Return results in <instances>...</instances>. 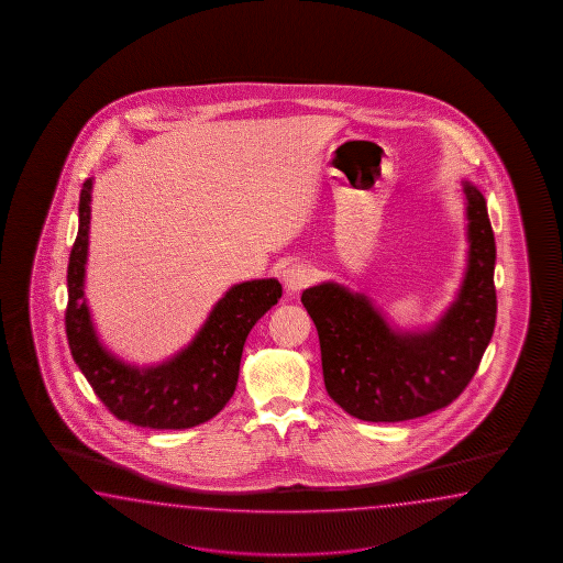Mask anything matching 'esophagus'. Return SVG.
I'll use <instances>...</instances> for the list:
<instances>
[{
    "instance_id": "obj_1",
    "label": "esophagus",
    "mask_w": 563,
    "mask_h": 563,
    "mask_svg": "<svg viewBox=\"0 0 563 563\" xmlns=\"http://www.w3.org/2000/svg\"><path fill=\"white\" fill-rule=\"evenodd\" d=\"M316 279V274L310 265L294 264L284 272V286L289 294H298L299 289L311 286Z\"/></svg>"
}]
</instances>
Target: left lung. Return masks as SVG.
I'll list each match as a JSON object with an SVG mask.
<instances>
[{"instance_id":"left-lung-1","label":"left lung","mask_w":563,"mask_h":563,"mask_svg":"<svg viewBox=\"0 0 563 563\" xmlns=\"http://www.w3.org/2000/svg\"><path fill=\"white\" fill-rule=\"evenodd\" d=\"M468 269L461 294L429 332L396 334L371 301L338 284L306 289L320 335L323 383L347 415L398 422L449 407L477 372L497 318L495 235L483 195L465 183Z\"/></svg>"}]
</instances>
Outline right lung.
I'll use <instances>...</instances> for the list:
<instances>
[{
	"label": "right lung",
	"instance_id": "add662e5",
	"mask_svg": "<svg viewBox=\"0 0 563 563\" xmlns=\"http://www.w3.org/2000/svg\"><path fill=\"white\" fill-rule=\"evenodd\" d=\"M90 191H80V225L68 264L66 335L73 358L102 405L119 420L144 429H191L213 419L235 393L245 338L282 298L277 279L233 286L219 299L201 332L175 358L139 371L100 346L85 299V265L90 228Z\"/></svg>",
	"mask_w": 563,
	"mask_h": 563
}]
</instances>
